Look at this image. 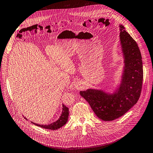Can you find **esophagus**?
<instances>
[{"mask_svg":"<svg viewBox=\"0 0 153 153\" xmlns=\"http://www.w3.org/2000/svg\"><path fill=\"white\" fill-rule=\"evenodd\" d=\"M74 87L76 88V89H80V87H81V83L80 82H77L75 84H74Z\"/></svg>","mask_w":153,"mask_h":153,"instance_id":"1","label":"esophagus"}]
</instances>
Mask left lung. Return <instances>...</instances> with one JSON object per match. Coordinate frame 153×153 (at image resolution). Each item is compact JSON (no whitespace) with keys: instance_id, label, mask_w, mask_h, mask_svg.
Here are the masks:
<instances>
[{"instance_id":"left-lung-1","label":"left lung","mask_w":153,"mask_h":153,"mask_svg":"<svg viewBox=\"0 0 153 153\" xmlns=\"http://www.w3.org/2000/svg\"><path fill=\"white\" fill-rule=\"evenodd\" d=\"M119 26L125 70L117 92L108 95L103 91L94 89L80 91L97 117L104 121L114 120L126 113L137 103L142 88L143 70L140 50L124 26Z\"/></svg>"}]
</instances>
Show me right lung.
I'll return each mask as SVG.
<instances>
[{
    "label": "right lung",
    "mask_w": 153,
    "mask_h": 153,
    "mask_svg": "<svg viewBox=\"0 0 153 153\" xmlns=\"http://www.w3.org/2000/svg\"><path fill=\"white\" fill-rule=\"evenodd\" d=\"M68 116H69L68 108H67L66 106L63 105L62 114V115H61L59 119L58 120H56V122H55V123H53L52 124H48L47 126V125H45V126L39 125V124H36V123H33V124L39 126V127L44 128L50 129V130H56V129H58L60 127H62L64 125H65V124L68 122Z\"/></svg>",
    "instance_id": "obj_1"
}]
</instances>
